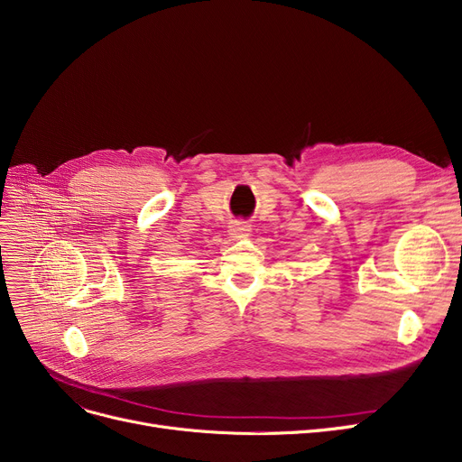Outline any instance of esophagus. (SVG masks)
Returning a JSON list of instances; mask_svg holds the SVG:
<instances>
[{
	"label": "esophagus",
	"instance_id": "obj_1",
	"mask_svg": "<svg viewBox=\"0 0 462 462\" xmlns=\"http://www.w3.org/2000/svg\"><path fill=\"white\" fill-rule=\"evenodd\" d=\"M249 230H251V228H249L245 223H239V221L232 223V226H230L232 237H245V236L249 234Z\"/></svg>",
	"mask_w": 462,
	"mask_h": 462
}]
</instances>
